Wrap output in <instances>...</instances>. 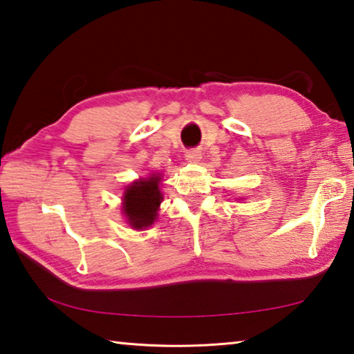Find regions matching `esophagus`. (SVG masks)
<instances>
[{
	"label": "esophagus",
	"mask_w": 354,
	"mask_h": 354,
	"mask_svg": "<svg viewBox=\"0 0 354 354\" xmlns=\"http://www.w3.org/2000/svg\"><path fill=\"white\" fill-rule=\"evenodd\" d=\"M185 159L189 162H198L201 159V151H198V149H189V151H185Z\"/></svg>",
	"instance_id": "34e87169"
}]
</instances>
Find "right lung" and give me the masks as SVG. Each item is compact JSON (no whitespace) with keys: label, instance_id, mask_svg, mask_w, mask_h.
Listing matches in <instances>:
<instances>
[{"label":"right lung","instance_id":"obj_1","mask_svg":"<svg viewBox=\"0 0 354 354\" xmlns=\"http://www.w3.org/2000/svg\"><path fill=\"white\" fill-rule=\"evenodd\" d=\"M159 181V176L153 175L148 179L133 183V185L124 190L123 214L136 230L148 227L156 220L159 205L162 201Z\"/></svg>","mask_w":354,"mask_h":354}]
</instances>
